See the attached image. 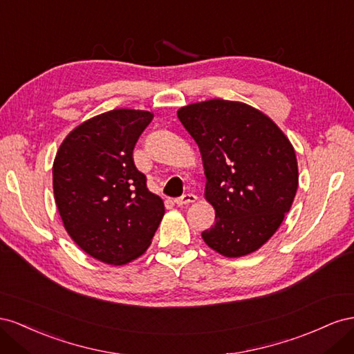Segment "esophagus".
I'll return each mask as SVG.
<instances>
[{
  "mask_svg": "<svg viewBox=\"0 0 354 354\" xmlns=\"http://www.w3.org/2000/svg\"><path fill=\"white\" fill-rule=\"evenodd\" d=\"M197 200V196L196 194H184L180 196L175 200V203L178 206H184V205H189V203H194V201Z\"/></svg>",
  "mask_w": 354,
  "mask_h": 354,
  "instance_id": "obj_1",
  "label": "esophagus"
}]
</instances>
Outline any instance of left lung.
Masks as SVG:
<instances>
[{"label":"left lung","mask_w":354,"mask_h":354,"mask_svg":"<svg viewBox=\"0 0 354 354\" xmlns=\"http://www.w3.org/2000/svg\"><path fill=\"white\" fill-rule=\"evenodd\" d=\"M203 160L205 197L215 225L201 233L218 254L237 258L276 233L298 188L295 149L277 124L243 102L210 99L178 111Z\"/></svg>","instance_id":"8db88e82"}]
</instances>
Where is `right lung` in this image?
<instances>
[{
  "instance_id": "add662e5",
  "label": "right lung",
  "mask_w": 354,
  "mask_h": 354,
  "mask_svg": "<svg viewBox=\"0 0 354 354\" xmlns=\"http://www.w3.org/2000/svg\"><path fill=\"white\" fill-rule=\"evenodd\" d=\"M149 111L113 109L71 132L53 163V193L64 227L86 254L123 266L148 249L165 215L147 188L133 148Z\"/></svg>"
}]
</instances>
